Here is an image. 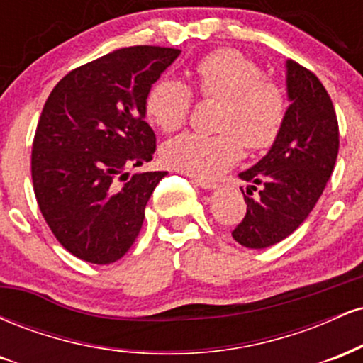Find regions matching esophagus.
I'll use <instances>...</instances> for the list:
<instances>
[{
  "label": "esophagus",
  "instance_id": "1",
  "mask_svg": "<svg viewBox=\"0 0 363 363\" xmlns=\"http://www.w3.org/2000/svg\"><path fill=\"white\" fill-rule=\"evenodd\" d=\"M193 184L201 187V189H206V191L216 189V186H218L215 181H203V179H193Z\"/></svg>",
  "mask_w": 363,
  "mask_h": 363
}]
</instances>
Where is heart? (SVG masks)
Here are the masks:
<instances>
[{
    "label": "heart",
    "mask_w": 363,
    "mask_h": 363,
    "mask_svg": "<svg viewBox=\"0 0 363 363\" xmlns=\"http://www.w3.org/2000/svg\"><path fill=\"white\" fill-rule=\"evenodd\" d=\"M203 97L222 101L216 135L182 133L162 148L165 164L196 179H216L242 157V147L264 150L277 141L286 116L285 94L266 80L252 60L234 49H220L196 65ZM193 94L184 82L164 77L148 90L145 109L164 131L186 123Z\"/></svg>",
    "instance_id": "b5f03b06"
}]
</instances>
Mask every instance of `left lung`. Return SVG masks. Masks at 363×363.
I'll list each match as a JSON object with an SVG mask.
<instances>
[{
  "label": "left lung",
  "instance_id": "obj_1",
  "mask_svg": "<svg viewBox=\"0 0 363 363\" xmlns=\"http://www.w3.org/2000/svg\"><path fill=\"white\" fill-rule=\"evenodd\" d=\"M285 123L264 157L239 177L251 182L244 194L247 213L232 232L240 245L266 249L294 234L309 216L335 169L338 119L326 89L314 73L286 60ZM262 186L260 196L250 189Z\"/></svg>",
  "mask_w": 363,
  "mask_h": 363
}]
</instances>
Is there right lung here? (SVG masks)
Listing matches in <instances>:
<instances>
[{"mask_svg": "<svg viewBox=\"0 0 363 363\" xmlns=\"http://www.w3.org/2000/svg\"><path fill=\"white\" fill-rule=\"evenodd\" d=\"M179 49L133 45L73 69L54 86L37 124L32 181L44 220L66 251L111 264L138 237L145 206L167 172L129 167L152 160L148 90Z\"/></svg>", "mask_w": 363, "mask_h": 363, "instance_id": "1", "label": "right lung"}]
</instances>
